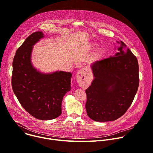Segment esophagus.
I'll use <instances>...</instances> for the list:
<instances>
[{"label":"esophagus","instance_id":"1","mask_svg":"<svg viewBox=\"0 0 153 153\" xmlns=\"http://www.w3.org/2000/svg\"><path fill=\"white\" fill-rule=\"evenodd\" d=\"M88 71L86 70L85 69H82L80 70L78 73L77 74H76V77H77V79L79 80H83L84 79H85L86 78V76L87 75H88Z\"/></svg>","mask_w":153,"mask_h":153}]
</instances>
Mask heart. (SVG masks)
Masks as SVG:
<instances>
[{"instance_id":"b5f03b06","label":"heart","mask_w":153,"mask_h":153,"mask_svg":"<svg viewBox=\"0 0 153 153\" xmlns=\"http://www.w3.org/2000/svg\"><path fill=\"white\" fill-rule=\"evenodd\" d=\"M97 47H98V45H97V44H96V43H93V44H92V45H91L90 50L91 51H93V50H96V49L97 48ZM105 53H106V50H105L104 48H100V49L98 50V52H97V53L96 58H97V59H100V58H101L102 57H103V56L105 55Z\"/></svg>"}]
</instances>
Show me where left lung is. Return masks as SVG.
Returning <instances> with one entry per match:
<instances>
[{
	"label": "left lung",
	"mask_w": 153,
	"mask_h": 153,
	"mask_svg": "<svg viewBox=\"0 0 153 153\" xmlns=\"http://www.w3.org/2000/svg\"><path fill=\"white\" fill-rule=\"evenodd\" d=\"M116 43L118 52L91 66L94 79L85 91V108L87 115L96 122L113 121L123 116L138 90L137 59L123 42Z\"/></svg>",
	"instance_id": "1"
}]
</instances>
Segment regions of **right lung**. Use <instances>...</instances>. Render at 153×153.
I'll return each mask as SVG.
<instances>
[{"instance_id": "right-lung-1", "label": "right lung", "mask_w": 153, "mask_h": 153, "mask_svg": "<svg viewBox=\"0 0 153 153\" xmlns=\"http://www.w3.org/2000/svg\"><path fill=\"white\" fill-rule=\"evenodd\" d=\"M46 37L42 31L31 34L17 49L13 62L14 93L25 110L41 120H52L61 114L63 97L71 88V73H46L33 66V46Z\"/></svg>"}]
</instances>
